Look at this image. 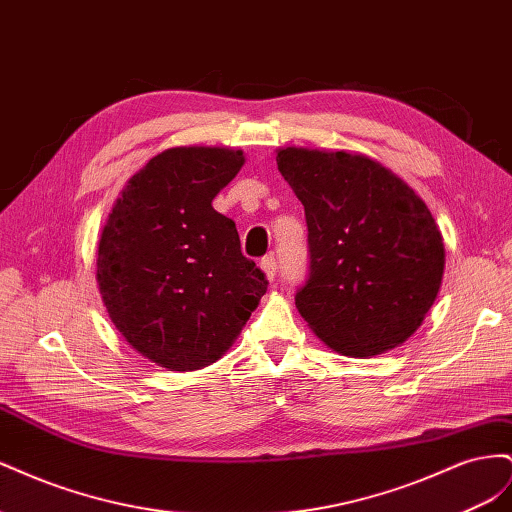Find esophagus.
Listing matches in <instances>:
<instances>
[{"instance_id":"34e87169","label":"esophagus","mask_w":512,"mask_h":512,"mask_svg":"<svg viewBox=\"0 0 512 512\" xmlns=\"http://www.w3.org/2000/svg\"><path fill=\"white\" fill-rule=\"evenodd\" d=\"M260 269L265 271L267 280H275V275H277V262H275V258H273V256L262 258V262H260Z\"/></svg>"}]
</instances>
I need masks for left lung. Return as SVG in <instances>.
Listing matches in <instances>:
<instances>
[{"mask_svg": "<svg viewBox=\"0 0 512 512\" xmlns=\"http://www.w3.org/2000/svg\"><path fill=\"white\" fill-rule=\"evenodd\" d=\"M277 168L305 207L309 277L294 303L331 350L404 344L436 301L444 243L421 198L361 153L284 147Z\"/></svg>", "mask_w": 512, "mask_h": 512, "instance_id": "obj_1", "label": "left lung"}]
</instances>
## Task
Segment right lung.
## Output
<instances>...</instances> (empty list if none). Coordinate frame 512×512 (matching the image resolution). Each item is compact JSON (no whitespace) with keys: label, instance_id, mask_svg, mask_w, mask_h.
I'll list each match as a JSON object with an SVG mask.
<instances>
[{"label":"right lung","instance_id":"obj_1","mask_svg":"<svg viewBox=\"0 0 512 512\" xmlns=\"http://www.w3.org/2000/svg\"><path fill=\"white\" fill-rule=\"evenodd\" d=\"M243 164L239 149H166L128 181L104 224L96 280L108 318L168 371L222 359L267 292L235 222L211 205Z\"/></svg>","mask_w":512,"mask_h":512}]
</instances>
